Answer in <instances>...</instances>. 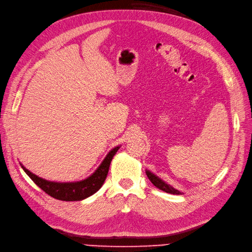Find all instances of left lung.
<instances>
[{
	"mask_svg": "<svg viewBox=\"0 0 252 252\" xmlns=\"http://www.w3.org/2000/svg\"><path fill=\"white\" fill-rule=\"evenodd\" d=\"M145 173H147L149 180L152 182L156 188L161 189V191H164L166 193H170V194H176V195H181L182 194V192L178 191L177 189L171 187L170 184L166 183L164 180H161L160 178H158V176H155L154 173H152L150 170H145Z\"/></svg>",
	"mask_w": 252,
	"mask_h": 252,
	"instance_id": "obj_1",
	"label": "left lung"
}]
</instances>
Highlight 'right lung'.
<instances>
[{
  "instance_id": "1",
  "label": "right lung",
  "mask_w": 252,
  "mask_h": 252,
  "mask_svg": "<svg viewBox=\"0 0 252 252\" xmlns=\"http://www.w3.org/2000/svg\"><path fill=\"white\" fill-rule=\"evenodd\" d=\"M119 149L120 147H115L114 149H112L92 176L84 179L82 181L76 182L48 181L45 180V179L37 177L34 173H32L22 164L20 165L21 168L31 178V180L37 187H40L44 192L50 195V196L59 200H65V202H75V200H82L92 196L93 194L96 193L103 186L105 178L108 176L111 160L116 154L117 151H119Z\"/></svg>"
}]
</instances>
